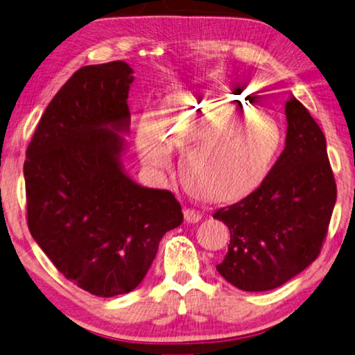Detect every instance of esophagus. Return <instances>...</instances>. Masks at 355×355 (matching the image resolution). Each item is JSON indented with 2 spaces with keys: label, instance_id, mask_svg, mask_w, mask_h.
Listing matches in <instances>:
<instances>
[{
  "label": "esophagus",
  "instance_id": "34e87169",
  "mask_svg": "<svg viewBox=\"0 0 355 355\" xmlns=\"http://www.w3.org/2000/svg\"><path fill=\"white\" fill-rule=\"evenodd\" d=\"M200 213L198 210H193V209H185L184 210V218L187 223H198V220L200 219Z\"/></svg>",
  "mask_w": 355,
  "mask_h": 355
}]
</instances>
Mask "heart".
I'll use <instances>...</instances> for the list:
<instances>
[{
	"label": "heart",
	"mask_w": 355,
	"mask_h": 355,
	"mask_svg": "<svg viewBox=\"0 0 355 355\" xmlns=\"http://www.w3.org/2000/svg\"><path fill=\"white\" fill-rule=\"evenodd\" d=\"M157 123L144 119L137 146L153 170L171 165L170 151L182 153L180 178L205 200L235 199L252 190L269 170L279 145L278 128L245 100L232 94L171 96L157 106Z\"/></svg>",
	"instance_id": "b5f03b06"
}]
</instances>
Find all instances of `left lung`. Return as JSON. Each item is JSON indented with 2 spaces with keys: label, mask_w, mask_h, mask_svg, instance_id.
I'll return each mask as SVG.
<instances>
[{
  "label": "left lung",
  "mask_w": 355,
  "mask_h": 355,
  "mask_svg": "<svg viewBox=\"0 0 355 355\" xmlns=\"http://www.w3.org/2000/svg\"><path fill=\"white\" fill-rule=\"evenodd\" d=\"M284 112L286 146L269 175L213 213L230 230L216 270L245 292L275 289L315 261L337 199L323 131L295 97Z\"/></svg>",
  "instance_id": "8db88e82"
}]
</instances>
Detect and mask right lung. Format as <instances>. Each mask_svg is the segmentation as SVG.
Listing matches in <instances>:
<instances>
[{
  "mask_svg": "<svg viewBox=\"0 0 355 355\" xmlns=\"http://www.w3.org/2000/svg\"><path fill=\"white\" fill-rule=\"evenodd\" d=\"M132 72L125 62L80 68L40 119L24 162L32 238L62 275L105 298L135 291L184 219L171 191L123 168Z\"/></svg>",
  "mask_w": 355,
  "mask_h": 355,
  "instance_id": "add662e5",
  "label": "right lung"
}]
</instances>
